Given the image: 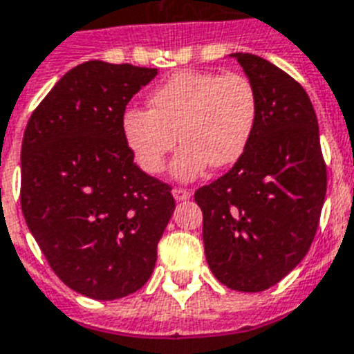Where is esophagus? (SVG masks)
I'll list each match as a JSON object with an SVG mask.
<instances>
[{
	"label": "esophagus",
	"mask_w": 354,
	"mask_h": 354,
	"mask_svg": "<svg viewBox=\"0 0 354 354\" xmlns=\"http://www.w3.org/2000/svg\"><path fill=\"white\" fill-rule=\"evenodd\" d=\"M172 196H174V200H178V202H183V200H189L192 194L191 191H187V189H172Z\"/></svg>",
	"instance_id": "obj_1"
}]
</instances>
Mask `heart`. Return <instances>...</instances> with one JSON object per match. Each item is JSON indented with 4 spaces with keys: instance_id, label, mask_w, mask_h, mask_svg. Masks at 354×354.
I'll return each mask as SVG.
<instances>
[{
    "instance_id": "1",
    "label": "heart",
    "mask_w": 354,
    "mask_h": 354,
    "mask_svg": "<svg viewBox=\"0 0 354 354\" xmlns=\"http://www.w3.org/2000/svg\"><path fill=\"white\" fill-rule=\"evenodd\" d=\"M151 111L129 109L123 138L142 171L160 174L178 136L185 143L172 162L178 180L200 176L236 163L247 151L258 122V94L240 73L185 71L152 93Z\"/></svg>"
}]
</instances>
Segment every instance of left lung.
Segmentation results:
<instances>
[{
	"mask_svg": "<svg viewBox=\"0 0 354 354\" xmlns=\"http://www.w3.org/2000/svg\"><path fill=\"white\" fill-rule=\"evenodd\" d=\"M258 94V122L243 156L194 192L212 274L258 292L289 274L311 247L327 169L317 112L297 80L254 54H232Z\"/></svg>",
	"mask_w": 354,
	"mask_h": 354,
	"instance_id": "8db88e82",
	"label": "left lung"
}]
</instances>
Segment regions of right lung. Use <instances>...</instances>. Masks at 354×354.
Masks as SVG:
<instances>
[{"label":"right lung","instance_id":"right-lung-1","mask_svg":"<svg viewBox=\"0 0 354 354\" xmlns=\"http://www.w3.org/2000/svg\"><path fill=\"white\" fill-rule=\"evenodd\" d=\"M156 74L82 63L43 97L23 134L25 222L56 277L94 300L145 286L176 207L171 185L134 163L122 131L127 103Z\"/></svg>","mask_w":354,"mask_h":354}]
</instances>
